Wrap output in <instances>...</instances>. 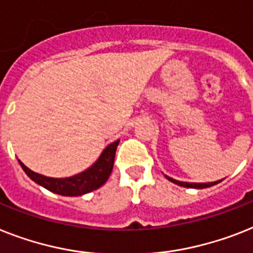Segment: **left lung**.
<instances>
[{
  "instance_id": "1",
  "label": "left lung",
  "mask_w": 253,
  "mask_h": 253,
  "mask_svg": "<svg viewBox=\"0 0 253 253\" xmlns=\"http://www.w3.org/2000/svg\"><path fill=\"white\" fill-rule=\"evenodd\" d=\"M165 176L170 180V182H173V183L178 184V186L187 187V188H207V187H212V186H214V184H217L221 182V180H217V182H212V183H188V182H180V180H175L168 175H165Z\"/></svg>"
}]
</instances>
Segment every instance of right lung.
<instances>
[{
	"label": "right lung",
	"mask_w": 253,
	"mask_h": 253,
	"mask_svg": "<svg viewBox=\"0 0 253 253\" xmlns=\"http://www.w3.org/2000/svg\"><path fill=\"white\" fill-rule=\"evenodd\" d=\"M118 143L120 140L109 144L101 153L100 159L94 162L89 169L70 178H49V176L41 175L28 169L22 161L19 160L18 161L22 169L24 170V173L34 182L46 190L52 191L54 194L62 195V196H82V195L100 188L108 180L112 174L113 165H114V157H116Z\"/></svg>",
	"instance_id": "add662e5"
}]
</instances>
